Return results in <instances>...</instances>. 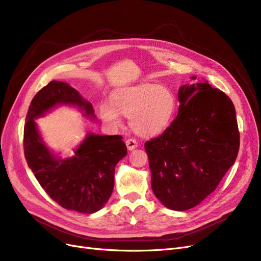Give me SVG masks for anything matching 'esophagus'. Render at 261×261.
I'll list each match as a JSON object with an SVG mask.
<instances>
[{
	"label": "esophagus",
	"instance_id": "obj_1",
	"mask_svg": "<svg viewBox=\"0 0 261 261\" xmlns=\"http://www.w3.org/2000/svg\"><path fill=\"white\" fill-rule=\"evenodd\" d=\"M137 146H138V142L135 139L130 138L126 140V147L128 150H134L135 148H137Z\"/></svg>",
	"mask_w": 261,
	"mask_h": 261
}]
</instances>
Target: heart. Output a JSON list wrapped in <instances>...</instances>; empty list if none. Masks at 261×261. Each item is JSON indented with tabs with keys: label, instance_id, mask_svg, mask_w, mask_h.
<instances>
[{
	"label": "heart",
	"instance_id": "b5f03b06",
	"mask_svg": "<svg viewBox=\"0 0 261 261\" xmlns=\"http://www.w3.org/2000/svg\"><path fill=\"white\" fill-rule=\"evenodd\" d=\"M110 103L99 107V115L111 128L123 125L121 114L129 118L130 128L141 137H154L163 133L172 122L177 100L165 86L142 83L116 89Z\"/></svg>",
	"mask_w": 261,
	"mask_h": 261
}]
</instances>
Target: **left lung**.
Masks as SVG:
<instances>
[{
  "label": "left lung",
  "mask_w": 261,
  "mask_h": 261,
  "mask_svg": "<svg viewBox=\"0 0 261 261\" xmlns=\"http://www.w3.org/2000/svg\"><path fill=\"white\" fill-rule=\"evenodd\" d=\"M178 100L176 119L145 149L155 196L169 210L187 211L215 191L234 164L240 133L234 105L207 82L182 85Z\"/></svg>",
  "instance_id": "obj_1"
}]
</instances>
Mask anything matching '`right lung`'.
Masks as SVG:
<instances>
[{
  "instance_id": "1",
  "label": "right lung",
  "mask_w": 261,
  "mask_h": 261,
  "mask_svg": "<svg viewBox=\"0 0 261 261\" xmlns=\"http://www.w3.org/2000/svg\"><path fill=\"white\" fill-rule=\"evenodd\" d=\"M57 105L76 106L87 118L95 119L92 103L76 89L68 83L51 81L33 97L27 113L24 158L45 192L61 207L93 214L109 200L114 186L115 165L127 154L126 145L121 135L87 134L72 158H56L45 146L34 119Z\"/></svg>"
}]
</instances>
